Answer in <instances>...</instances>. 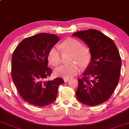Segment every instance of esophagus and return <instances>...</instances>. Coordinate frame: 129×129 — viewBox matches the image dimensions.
Instances as JSON below:
<instances>
[{"label":"esophagus","mask_w":129,"mask_h":129,"mask_svg":"<svg viewBox=\"0 0 129 129\" xmlns=\"http://www.w3.org/2000/svg\"><path fill=\"white\" fill-rule=\"evenodd\" d=\"M63 81L65 82H67L69 81V78H63Z\"/></svg>","instance_id":"1"}]
</instances>
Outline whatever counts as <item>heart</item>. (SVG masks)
I'll use <instances>...</instances> for the list:
<instances>
[{"label":"heart","instance_id":"b5f03b06","mask_svg":"<svg viewBox=\"0 0 129 129\" xmlns=\"http://www.w3.org/2000/svg\"><path fill=\"white\" fill-rule=\"evenodd\" d=\"M60 48L57 46L52 47L48 54V60L50 65L57 66L61 63V49L63 51L72 53L71 62L69 65H63L54 70L56 76L64 78H70L79 72L81 66L85 67L89 63L91 59L90 50L87 47L82 46V44L77 39L70 38L65 40L60 45Z\"/></svg>","mask_w":129,"mask_h":129}]
</instances>
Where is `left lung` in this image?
Instances as JSON below:
<instances>
[{
    "instance_id": "obj_1",
    "label": "left lung",
    "mask_w": 129,
    "mask_h": 129,
    "mask_svg": "<svg viewBox=\"0 0 129 129\" xmlns=\"http://www.w3.org/2000/svg\"><path fill=\"white\" fill-rule=\"evenodd\" d=\"M72 36L82 40L91 54L84 77L78 79L77 99L89 106L103 104L110 98L119 82L121 59L118 48L113 40L96 29L80 31Z\"/></svg>"
}]
</instances>
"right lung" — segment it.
Masks as SVG:
<instances>
[{
    "mask_svg": "<svg viewBox=\"0 0 129 129\" xmlns=\"http://www.w3.org/2000/svg\"><path fill=\"white\" fill-rule=\"evenodd\" d=\"M59 38L54 34L39 33L22 40L12 55L11 77L19 94L25 101L44 107L54 101L58 86L63 79L45 81L51 75L48 54Z\"/></svg>",
    "mask_w": 129,
    "mask_h": 129,
    "instance_id": "add662e5",
    "label": "right lung"
}]
</instances>
